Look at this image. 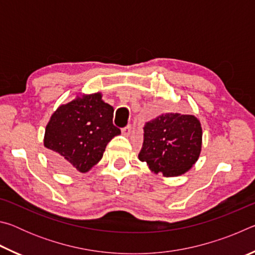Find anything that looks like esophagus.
<instances>
[{"instance_id":"obj_1","label":"esophagus","mask_w":255,"mask_h":255,"mask_svg":"<svg viewBox=\"0 0 255 255\" xmlns=\"http://www.w3.org/2000/svg\"><path fill=\"white\" fill-rule=\"evenodd\" d=\"M130 131H131L130 126H126V127L122 129V132H123L124 136H129V135H130Z\"/></svg>"}]
</instances>
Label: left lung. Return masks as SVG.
Returning a JSON list of instances; mask_svg holds the SVG:
<instances>
[{"label":"left lung","instance_id":"1","mask_svg":"<svg viewBox=\"0 0 255 255\" xmlns=\"http://www.w3.org/2000/svg\"><path fill=\"white\" fill-rule=\"evenodd\" d=\"M202 128L192 115L167 112L144 126V141L138 158L155 174L172 178L184 174L200 156Z\"/></svg>","mask_w":255,"mask_h":255}]
</instances>
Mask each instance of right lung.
<instances>
[{
	"label": "right lung",
	"mask_w": 255,
	"mask_h": 255,
	"mask_svg": "<svg viewBox=\"0 0 255 255\" xmlns=\"http://www.w3.org/2000/svg\"><path fill=\"white\" fill-rule=\"evenodd\" d=\"M114 108L102 93L77 94L60 105L47 124L44 146L56 169L86 173L101 161L106 147L120 129L112 124Z\"/></svg>",
	"instance_id": "1"
}]
</instances>
